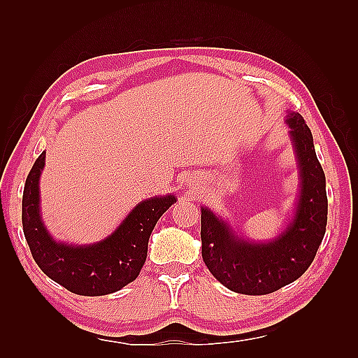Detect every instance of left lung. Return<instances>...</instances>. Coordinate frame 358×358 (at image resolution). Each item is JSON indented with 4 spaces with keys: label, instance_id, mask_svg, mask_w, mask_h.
I'll list each match as a JSON object with an SVG mask.
<instances>
[{
    "label": "left lung",
    "instance_id": "left-lung-1",
    "mask_svg": "<svg viewBox=\"0 0 358 358\" xmlns=\"http://www.w3.org/2000/svg\"><path fill=\"white\" fill-rule=\"evenodd\" d=\"M286 123L300 167V195L292 222L269 243L241 240L224 220L201 208V255L212 275L234 292L264 295L292 283L314 262L328 223L326 178L305 120L289 112Z\"/></svg>",
    "mask_w": 358,
    "mask_h": 358
}]
</instances>
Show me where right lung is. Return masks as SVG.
<instances>
[{"label":"right lung","instance_id":"obj_1","mask_svg":"<svg viewBox=\"0 0 358 358\" xmlns=\"http://www.w3.org/2000/svg\"><path fill=\"white\" fill-rule=\"evenodd\" d=\"M44 159L45 152L34 163L22 192V231L34 260L45 275L73 294L98 296L120 291L138 277L150 234L177 199L166 195L138 203L115 232L95 245L58 243L45 231L40 215L38 183Z\"/></svg>","mask_w":358,"mask_h":358}]
</instances>
